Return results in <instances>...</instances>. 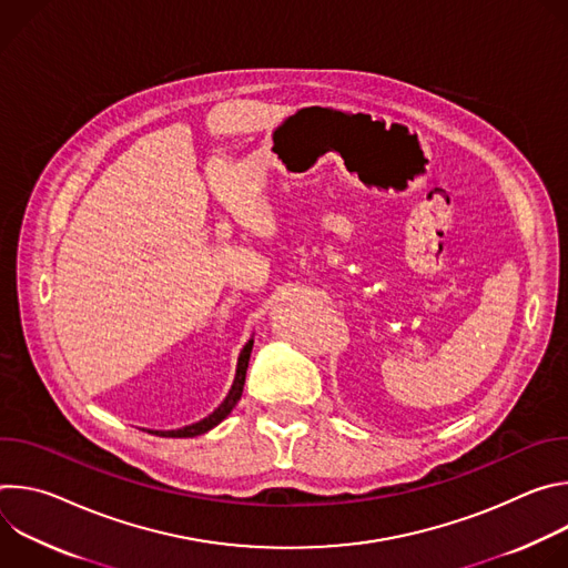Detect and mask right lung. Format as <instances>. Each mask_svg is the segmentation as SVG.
Masks as SVG:
<instances>
[{
	"label": "right lung",
	"mask_w": 568,
	"mask_h": 568,
	"mask_svg": "<svg viewBox=\"0 0 568 568\" xmlns=\"http://www.w3.org/2000/svg\"><path fill=\"white\" fill-rule=\"evenodd\" d=\"M252 348H254V339H250L245 344V348L240 351V357H237V368H235V379L224 397V402L220 404V407L209 414L206 418H202L200 423H193V425H186L182 429H171V432H152L148 429V434H154V436H164V438H195V436H202L206 434L209 429H213L215 425H220L237 404L240 395H242V386H245V377H247V366H250V357H252Z\"/></svg>",
	"instance_id": "1"
}]
</instances>
